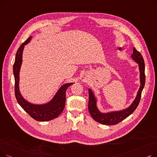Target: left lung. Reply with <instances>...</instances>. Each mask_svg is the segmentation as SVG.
Instances as JSON below:
<instances>
[{
    "label": "left lung",
    "mask_w": 157,
    "mask_h": 157,
    "mask_svg": "<svg viewBox=\"0 0 157 157\" xmlns=\"http://www.w3.org/2000/svg\"><path fill=\"white\" fill-rule=\"evenodd\" d=\"M130 58L138 64L139 71L140 86L135 99L127 108L118 111H110L109 112L103 113L98 109L97 106V98H96L92 90L89 88L88 110L93 119L96 121L104 125H116L130 116L136 110L139 105L140 99H141V93L145 85L144 62L141 53L136 50L135 48H133V53L130 55Z\"/></svg>",
    "instance_id": "8db88e82"
}]
</instances>
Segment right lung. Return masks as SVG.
I'll list each match as a JSON object with an SVG mask.
<instances>
[{
  "mask_svg": "<svg viewBox=\"0 0 157 157\" xmlns=\"http://www.w3.org/2000/svg\"><path fill=\"white\" fill-rule=\"evenodd\" d=\"M32 36L29 37L18 48L13 65L15 80V96L18 104L30 116L37 121H46L53 120L59 116L65 105L66 90L74 83H67L62 85L50 101L43 104H34L28 101L21 95L20 90V71L22 64L24 47L27 44Z\"/></svg>",
  "mask_w": 157,
  "mask_h": 157,
  "instance_id": "1",
  "label": "right lung"
}]
</instances>
